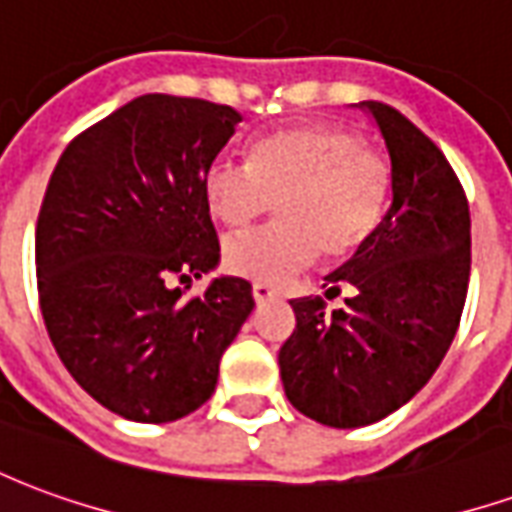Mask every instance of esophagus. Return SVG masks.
I'll return each instance as SVG.
<instances>
[{"label": "esophagus", "instance_id": "esophagus-1", "mask_svg": "<svg viewBox=\"0 0 512 512\" xmlns=\"http://www.w3.org/2000/svg\"><path fill=\"white\" fill-rule=\"evenodd\" d=\"M252 296H255L257 304H268V301L277 299V290L268 288V285H260V282H255V285H252Z\"/></svg>", "mask_w": 512, "mask_h": 512}]
</instances>
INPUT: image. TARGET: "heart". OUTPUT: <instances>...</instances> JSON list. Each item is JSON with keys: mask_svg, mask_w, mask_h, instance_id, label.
<instances>
[{"mask_svg": "<svg viewBox=\"0 0 512 512\" xmlns=\"http://www.w3.org/2000/svg\"><path fill=\"white\" fill-rule=\"evenodd\" d=\"M211 213L227 227L255 222L279 202V222L224 241V266L260 285H285L315 257L354 255L384 222L392 197L386 158L332 123H304L260 136L249 164H216L205 178Z\"/></svg>", "mask_w": 512, "mask_h": 512, "instance_id": "obj_1", "label": "heart"}]
</instances>
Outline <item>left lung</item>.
I'll return each mask as SVG.
<instances>
[{
  "label": "left lung",
  "mask_w": 512,
  "mask_h": 512,
  "mask_svg": "<svg viewBox=\"0 0 512 512\" xmlns=\"http://www.w3.org/2000/svg\"><path fill=\"white\" fill-rule=\"evenodd\" d=\"M384 139L392 202L376 235L332 271L345 310L293 299L296 329L279 373L296 411L329 428H365L406 406L436 373L461 323L472 222L450 161L411 120L362 101ZM326 290V293H329Z\"/></svg>",
  "instance_id": "1"
}]
</instances>
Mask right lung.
<instances>
[{"label":"right lung","mask_w":512,"mask_h":512,"mask_svg":"<svg viewBox=\"0 0 512 512\" xmlns=\"http://www.w3.org/2000/svg\"><path fill=\"white\" fill-rule=\"evenodd\" d=\"M238 123L233 106L139 95L51 172L35 230L40 310L62 365L117 417L161 425L197 411L255 307L241 277L186 296L219 266L205 178Z\"/></svg>","instance_id":"obj_1"}]
</instances>
